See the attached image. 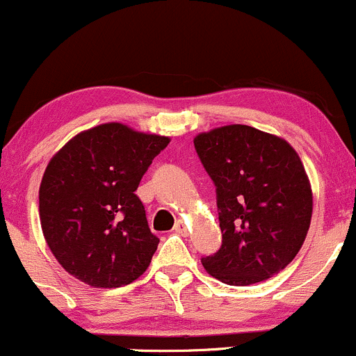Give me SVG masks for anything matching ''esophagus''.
<instances>
[{"label":"esophagus","instance_id":"obj_1","mask_svg":"<svg viewBox=\"0 0 356 356\" xmlns=\"http://www.w3.org/2000/svg\"><path fill=\"white\" fill-rule=\"evenodd\" d=\"M175 232H178V234L185 236L186 234V224L183 222V220H178L177 225H175Z\"/></svg>","mask_w":356,"mask_h":356}]
</instances>
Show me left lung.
<instances>
[{"label": "left lung", "instance_id": "left-lung-1", "mask_svg": "<svg viewBox=\"0 0 356 356\" xmlns=\"http://www.w3.org/2000/svg\"><path fill=\"white\" fill-rule=\"evenodd\" d=\"M217 186L222 246L202 258L217 280H268L299 253L312 217V188L297 151L250 125H224L193 139Z\"/></svg>", "mask_w": 356, "mask_h": 356}]
</instances>
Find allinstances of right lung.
I'll list each match as a JSON object with an SVG mask.
<instances>
[{
	"label": "right lung",
	"mask_w": 356,
	"mask_h": 356,
	"mask_svg": "<svg viewBox=\"0 0 356 356\" xmlns=\"http://www.w3.org/2000/svg\"><path fill=\"white\" fill-rule=\"evenodd\" d=\"M170 137L108 122L76 134L49 161L39 216L49 250L95 289L129 285L147 270L159 239L136 190Z\"/></svg>",
	"instance_id": "add662e5"
}]
</instances>
